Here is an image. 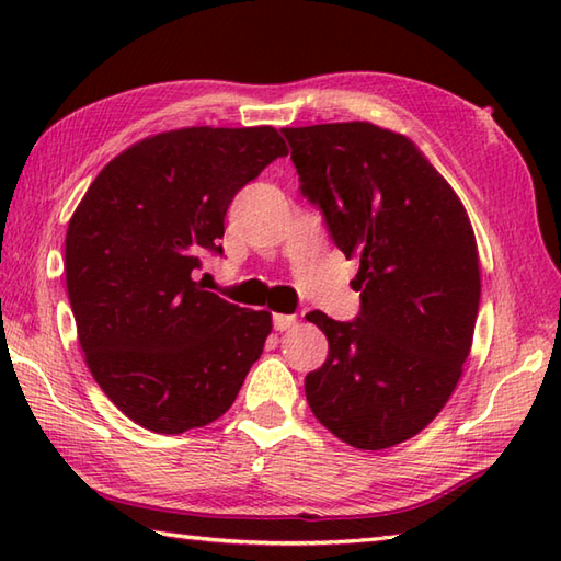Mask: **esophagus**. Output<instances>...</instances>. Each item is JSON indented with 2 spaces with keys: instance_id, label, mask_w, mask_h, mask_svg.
Masks as SVG:
<instances>
[{
  "instance_id": "34e87169",
  "label": "esophagus",
  "mask_w": 561,
  "mask_h": 561,
  "mask_svg": "<svg viewBox=\"0 0 561 561\" xmlns=\"http://www.w3.org/2000/svg\"><path fill=\"white\" fill-rule=\"evenodd\" d=\"M296 323V316H287V313H274L272 316V325H274V330H289L291 325Z\"/></svg>"
}]
</instances>
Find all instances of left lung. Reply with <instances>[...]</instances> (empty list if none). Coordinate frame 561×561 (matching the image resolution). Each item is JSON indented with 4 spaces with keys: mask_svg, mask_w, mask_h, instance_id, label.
Masks as SVG:
<instances>
[{
    "mask_svg": "<svg viewBox=\"0 0 561 561\" xmlns=\"http://www.w3.org/2000/svg\"><path fill=\"white\" fill-rule=\"evenodd\" d=\"M301 195L344 255H359L354 320L306 318L325 364L306 376L316 420L364 450L420 434L450 398L480 308L465 207L412 139L371 123L284 127Z\"/></svg>",
    "mask_w": 561,
    "mask_h": 561,
    "instance_id": "8db88e82",
    "label": "left lung"
}]
</instances>
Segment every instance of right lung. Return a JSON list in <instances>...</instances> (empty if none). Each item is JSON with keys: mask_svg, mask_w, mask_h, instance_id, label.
<instances>
[{"mask_svg": "<svg viewBox=\"0 0 561 561\" xmlns=\"http://www.w3.org/2000/svg\"><path fill=\"white\" fill-rule=\"evenodd\" d=\"M274 127H187L115 157L67 229L65 272L89 371L117 410L157 434L231 408L272 330L205 291L236 193L287 157Z\"/></svg>", "mask_w": 561, "mask_h": 561, "instance_id": "obj_1", "label": "right lung"}]
</instances>
